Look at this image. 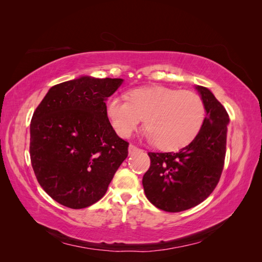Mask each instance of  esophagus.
Segmentation results:
<instances>
[{"label":"esophagus","instance_id":"34e87169","mask_svg":"<svg viewBox=\"0 0 262 262\" xmlns=\"http://www.w3.org/2000/svg\"><path fill=\"white\" fill-rule=\"evenodd\" d=\"M139 150H142V149H140L139 147H137V146H134V145H129V154L130 155H132L133 153H136V152H139Z\"/></svg>","mask_w":262,"mask_h":262}]
</instances>
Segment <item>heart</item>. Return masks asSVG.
<instances>
[{
	"instance_id": "heart-1",
	"label": "heart",
	"mask_w": 262,
	"mask_h": 262,
	"mask_svg": "<svg viewBox=\"0 0 262 262\" xmlns=\"http://www.w3.org/2000/svg\"><path fill=\"white\" fill-rule=\"evenodd\" d=\"M128 97L112 96L106 104L110 123L122 138L130 137L145 119V139L164 150H175L191 143L203 125L204 104L194 92L147 86L133 90Z\"/></svg>"
}]
</instances>
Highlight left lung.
<instances>
[{"mask_svg": "<svg viewBox=\"0 0 262 262\" xmlns=\"http://www.w3.org/2000/svg\"><path fill=\"white\" fill-rule=\"evenodd\" d=\"M195 90L205 108L199 134L177 153H148L150 166L142 180L148 201L166 212H181L204 201L224 167L229 117L209 89L195 85Z\"/></svg>", "mask_w": 262, "mask_h": 262, "instance_id": "1", "label": "left lung"}]
</instances>
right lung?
<instances>
[{
    "mask_svg": "<svg viewBox=\"0 0 262 262\" xmlns=\"http://www.w3.org/2000/svg\"><path fill=\"white\" fill-rule=\"evenodd\" d=\"M122 78L81 76L52 86L30 122V161L53 200L83 209L105 195L129 143L110 124L106 100Z\"/></svg>",
    "mask_w": 262,
    "mask_h": 262,
    "instance_id": "add662e5",
    "label": "right lung"
}]
</instances>
